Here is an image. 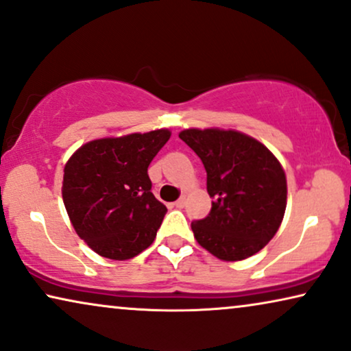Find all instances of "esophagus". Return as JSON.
Returning a JSON list of instances; mask_svg holds the SVG:
<instances>
[{"label":"esophagus","mask_w":351,"mask_h":351,"mask_svg":"<svg viewBox=\"0 0 351 351\" xmlns=\"http://www.w3.org/2000/svg\"><path fill=\"white\" fill-rule=\"evenodd\" d=\"M174 206H176V208H179V209L184 208V206H185V196H182V198L177 199L176 203H174Z\"/></svg>","instance_id":"1"}]
</instances>
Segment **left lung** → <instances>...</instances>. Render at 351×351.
<instances>
[{"label": "left lung", "mask_w": 351, "mask_h": 351, "mask_svg": "<svg viewBox=\"0 0 351 351\" xmlns=\"http://www.w3.org/2000/svg\"><path fill=\"white\" fill-rule=\"evenodd\" d=\"M179 137L203 161L213 208L191 222L201 247L220 261L254 256L275 237L287 203L286 174L278 158L234 129H184Z\"/></svg>", "instance_id": "obj_1"}]
</instances>
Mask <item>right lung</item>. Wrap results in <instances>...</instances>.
<instances>
[{
  "instance_id": "1",
  "label": "right lung",
  "mask_w": 351,
  "mask_h": 351,
  "mask_svg": "<svg viewBox=\"0 0 351 351\" xmlns=\"http://www.w3.org/2000/svg\"><path fill=\"white\" fill-rule=\"evenodd\" d=\"M169 137V129H156L95 138L65 162L66 214L99 256L128 261L155 239L167 209L152 193L148 166Z\"/></svg>"
}]
</instances>
